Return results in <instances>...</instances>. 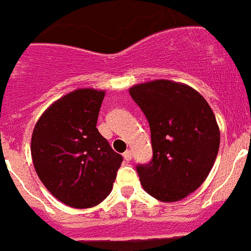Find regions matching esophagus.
<instances>
[{
	"label": "esophagus",
	"instance_id": "esophagus-1",
	"mask_svg": "<svg viewBox=\"0 0 251 251\" xmlns=\"http://www.w3.org/2000/svg\"><path fill=\"white\" fill-rule=\"evenodd\" d=\"M122 156H124V158H125V161H127V162H129V161H131V158H132V153H131V151H126V152H124V154H122Z\"/></svg>",
	"mask_w": 251,
	"mask_h": 251
}]
</instances>
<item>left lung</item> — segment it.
<instances>
[{
    "label": "left lung",
    "mask_w": 251,
    "mask_h": 251,
    "mask_svg": "<svg viewBox=\"0 0 251 251\" xmlns=\"http://www.w3.org/2000/svg\"><path fill=\"white\" fill-rule=\"evenodd\" d=\"M150 124L153 157L138 165L144 191L174 202L205 182L217 158L221 131L210 105L195 89L169 79L129 90Z\"/></svg>",
    "instance_id": "1"
}]
</instances>
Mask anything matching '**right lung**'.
Segmentation results:
<instances>
[{"instance_id":"right-lung-1","label":"right lung","mask_w":251,"mask_h":251,"mask_svg":"<svg viewBox=\"0 0 251 251\" xmlns=\"http://www.w3.org/2000/svg\"><path fill=\"white\" fill-rule=\"evenodd\" d=\"M104 91L78 89L54 101L32 134L30 153L38 178L71 207L97 206L111 193L122 156L97 129Z\"/></svg>"}]
</instances>
